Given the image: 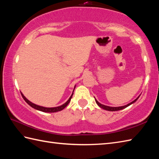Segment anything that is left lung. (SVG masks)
I'll list each match as a JSON object with an SVG mask.
<instances>
[{
  "instance_id": "left-lung-1",
  "label": "left lung",
  "mask_w": 159,
  "mask_h": 159,
  "mask_svg": "<svg viewBox=\"0 0 159 159\" xmlns=\"http://www.w3.org/2000/svg\"><path fill=\"white\" fill-rule=\"evenodd\" d=\"M139 96H138V97L137 98H136L135 100H133V102H130L129 104H126V105L121 106V107H109V106L104 105V104H100V103L98 102V100H97L96 98H95V100H96V102L97 103L98 105V106H99L100 108H102V109H104V110H107V111H120V110H121V109H125V108H126L127 107L130 106V104H133L134 102H135L137 100V99L139 98Z\"/></svg>"
}]
</instances>
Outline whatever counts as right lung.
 Wrapping results in <instances>:
<instances>
[{
	"label": "right lung",
	"mask_w": 159,
	"mask_h": 159,
	"mask_svg": "<svg viewBox=\"0 0 159 159\" xmlns=\"http://www.w3.org/2000/svg\"><path fill=\"white\" fill-rule=\"evenodd\" d=\"M76 87V86H75ZM75 87H74V88H75ZM74 90H73V92H74ZM73 93H72V95H71V96L70 97V98L68 99V100L67 101V102L66 103H64L63 104H62V105L61 106H59V107H51V108H49V107H42V106H39V105H37V104H34L31 102V101H29L27 98H26V97L23 95V94L21 93L22 94V96L24 98V100H25V102L27 103L29 105L31 106V107H33V109H37L38 111H42V112H46V113H55V112H58V111H60L63 110L64 108H66L67 107V104H68L70 102L71 99H72V96H73Z\"/></svg>",
	"instance_id": "add662e5"
}]
</instances>
